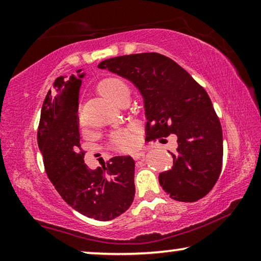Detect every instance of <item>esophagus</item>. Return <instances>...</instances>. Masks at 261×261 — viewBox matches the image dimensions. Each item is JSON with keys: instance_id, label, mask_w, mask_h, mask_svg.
<instances>
[{"instance_id": "34e87169", "label": "esophagus", "mask_w": 261, "mask_h": 261, "mask_svg": "<svg viewBox=\"0 0 261 261\" xmlns=\"http://www.w3.org/2000/svg\"><path fill=\"white\" fill-rule=\"evenodd\" d=\"M144 155H145V152H144V151H137V152H135L134 154H132V158H134L135 160H139V159H142Z\"/></svg>"}]
</instances>
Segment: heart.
<instances>
[{
  "label": "heart",
  "mask_w": 261,
  "mask_h": 261,
  "mask_svg": "<svg viewBox=\"0 0 261 261\" xmlns=\"http://www.w3.org/2000/svg\"><path fill=\"white\" fill-rule=\"evenodd\" d=\"M97 89L101 95H103V96L108 98L111 102H116L124 94H129V88H127L126 82L123 79L117 76L103 79L100 84H98ZM79 121H84L81 114H79ZM134 137L126 131L116 132L113 136V144L117 150H127V148H130L134 145Z\"/></svg>",
  "instance_id": "1"
}]
</instances>
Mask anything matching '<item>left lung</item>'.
Masks as SVG:
<instances>
[{
    "label": "left lung",
    "mask_w": 261,
    "mask_h": 261,
    "mask_svg": "<svg viewBox=\"0 0 261 261\" xmlns=\"http://www.w3.org/2000/svg\"><path fill=\"white\" fill-rule=\"evenodd\" d=\"M98 68L137 87L144 98L147 140L176 136V150L169 152L173 167L159 174L169 197L181 202L204 197L221 174L223 134L203 87L174 60L155 52L110 58Z\"/></svg>",
    "instance_id": "8db88e82"
}]
</instances>
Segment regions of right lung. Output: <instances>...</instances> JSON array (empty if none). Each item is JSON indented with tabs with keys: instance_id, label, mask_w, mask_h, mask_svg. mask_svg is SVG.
Wrapping results in <instances>:
<instances>
[{
	"instance_id": "1",
	"label": "right lung",
	"mask_w": 261,
	"mask_h": 261,
	"mask_svg": "<svg viewBox=\"0 0 261 261\" xmlns=\"http://www.w3.org/2000/svg\"><path fill=\"white\" fill-rule=\"evenodd\" d=\"M84 76L79 69L56 79L41 107L37 140L48 179L66 203L89 218L110 221L134 201L135 161L117 155L96 169L85 164L77 118Z\"/></svg>"
}]
</instances>
